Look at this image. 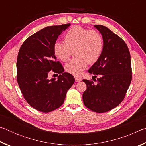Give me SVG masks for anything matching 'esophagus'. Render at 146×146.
Returning <instances> with one entry per match:
<instances>
[{"mask_svg": "<svg viewBox=\"0 0 146 146\" xmlns=\"http://www.w3.org/2000/svg\"><path fill=\"white\" fill-rule=\"evenodd\" d=\"M75 78L76 82H80V81L82 80V78H80V77H78V76H75Z\"/></svg>", "mask_w": 146, "mask_h": 146, "instance_id": "obj_1", "label": "esophagus"}]
</instances>
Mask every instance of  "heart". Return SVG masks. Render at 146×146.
Masks as SVG:
<instances>
[{
	"instance_id": "obj_1",
	"label": "heart",
	"mask_w": 146,
	"mask_h": 146,
	"mask_svg": "<svg viewBox=\"0 0 146 146\" xmlns=\"http://www.w3.org/2000/svg\"><path fill=\"white\" fill-rule=\"evenodd\" d=\"M64 42H56L53 45V53L59 60L66 62L70 58L71 51L75 58L66 64L68 73L75 76L80 75L88 64L98 60L104 48L103 40L98 32L84 28L80 26L71 28L64 36Z\"/></svg>"
}]
</instances>
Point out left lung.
I'll return each instance as SVG.
<instances>
[{"mask_svg":"<svg viewBox=\"0 0 146 146\" xmlns=\"http://www.w3.org/2000/svg\"><path fill=\"white\" fill-rule=\"evenodd\" d=\"M94 26L102 35L104 48L100 58L88 72L100 75V78L97 84L84 79L87 89L82 99L86 107L102 113L117 107L124 98L132 79L131 62L129 49L119 36L106 26Z\"/></svg>","mask_w":146,"mask_h":146,"instance_id":"obj_1","label":"left lung"}]
</instances>
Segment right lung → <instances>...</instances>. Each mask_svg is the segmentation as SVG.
<instances>
[{
  "label": "right lung",
  "mask_w": 146,
  "mask_h": 146,
  "mask_svg": "<svg viewBox=\"0 0 146 146\" xmlns=\"http://www.w3.org/2000/svg\"><path fill=\"white\" fill-rule=\"evenodd\" d=\"M70 24L48 26L36 32L22 44L17 60V78L20 90L31 107L44 113L63 104L66 93L75 82L56 61L53 45ZM51 72L60 74L57 80L49 79Z\"/></svg>",
  "instance_id": "obj_1"
}]
</instances>
